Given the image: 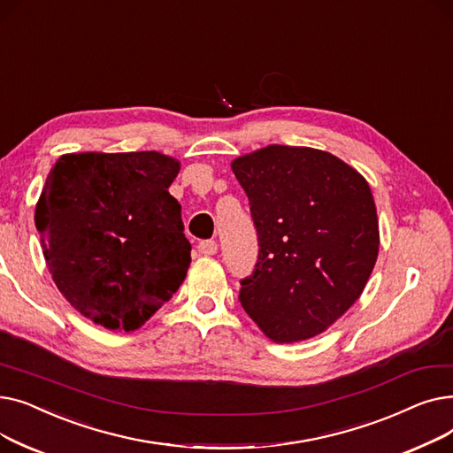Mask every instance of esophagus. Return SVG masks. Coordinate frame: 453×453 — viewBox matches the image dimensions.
Returning a JSON list of instances; mask_svg holds the SVG:
<instances>
[{
  "label": "esophagus",
  "mask_w": 453,
  "mask_h": 453,
  "mask_svg": "<svg viewBox=\"0 0 453 453\" xmlns=\"http://www.w3.org/2000/svg\"><path fill=\"white\" fill-rule=\"evenodd\" d=\"M217 250H219V244L214 242V241H202L200 244H198V251L202 253V255H214L217 253Z\"/></svg>",
  "instance_id": "esophagus-1"
}]
</instances>
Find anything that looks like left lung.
I'll use <instances>...</instances> for the list:
<instances>
[{"label":"left lung","instance_id":"obj_1","mask_svg":"<svg viewBox=\"0 0 453 453\" xmlns=\"http://www.w3.org/2000/svg\"><path fill=\"white\" fill-rule=\"evenodd\" d=\"M231 169L250 200L258 253L239 301L268 338L318 336L360 297L378 257L367 181L336 156L272 145Z\"/></svg>","mask_w":453,"mask_h":453}]
</instances>
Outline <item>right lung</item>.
<instances>
[{
	"label": "right lung",
	"instance_id": "1",
	"mask_svg": "<svg viewBox=\"0 0 453 453\" xmlns=\"http://www.w3.org/2000/svg\"><path fill=\"white\" fill-rule=\"evenodd\" d=\"M180 163L159 152L65 154L47 176L35 222L62 296L93 323L135 330L173 297L190 263Z\"/></svg>",
	"mask_w": 453,
	"mask_h": 453
}]
</instances>
